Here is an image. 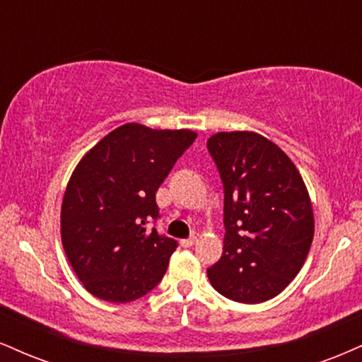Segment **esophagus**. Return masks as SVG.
<instances>
[{"mask_svg": "<svg viewBox=\"0 0 362 362\" xmlns=\"http://www.w3.org/2000/svg\"><path fill=\"white\" fill-rule=\"evenodd\" d=\"M195 242H197V236H190V238H187V240H182V247H185V248H189V247H192V245H195Z\"/></svg>", "mask_w": 362, "mask_h": 362, "instance_id": "obj_1", "label": "esophagus"}]
</instances>
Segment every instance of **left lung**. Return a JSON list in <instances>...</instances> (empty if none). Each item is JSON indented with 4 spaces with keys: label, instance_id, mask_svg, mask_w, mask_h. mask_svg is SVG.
Segmentation results:
<instances>
[{
    "label": "left lung",
    "instance_id": "1",
    "mask_svg": "<svg viewBox=\"0 0 362 362\" xmlns=\"http://www.w3.org/2000/svg\"><path fill=\"white\" fill-rule=\"evenodd\" d=\"M207 149L224 185L226 230L207 277L228 300H272L301 271L313 242L308 189L291 158L257 132H218Z\"/></svg>",
    "mask_w": 362,
    "mask_h": 362
}]
</instances>
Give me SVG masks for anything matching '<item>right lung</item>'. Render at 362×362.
<instances>
[{
	"label": "right lung",
	"instance_id": "add662e5",
	"mask_svg": "<svg viewBox=\"0 0 362 362\" xmlns=\"http://www.w3.org/2000/svg\"><path fill=\"white\" fill-rule=\"evenodd\" d=\"M197 138L190 129L124 124L102 138L74 168L61 206V240L85 289L109 303L149 293L177 242L160 236L156 190Z\"/></svg>",
	"mask_w": 362,
	"mask_h": 362
}]
</instances>
